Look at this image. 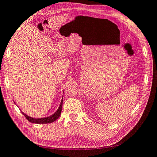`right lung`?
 <instances>
[{
    "label": "right lung",
    "instance_id": "add662e5",
    "mask_svg": "<svg viewBox=\"0 0 157 157\" xmlns=\"http://www.w3.org/2000/svg\"><path fill=\"white\" fill-rule=\"evenodd\" d=\"M62 106H63V98L61 100V103H60V105L59 106V109H57L56 112H55L54 114H53L51 116H49L48 117H45V118H40V119H34V118L30 117L28 115L25 114L22 112V113L25 117L26 119L29 121V122L33 123H38V124H43V123H52L56 121V119H59V117H60V114H61V110H62Z\"/></svg>",
    "mask_w": 157,
    "mask_h": 157
}]
</instances>
